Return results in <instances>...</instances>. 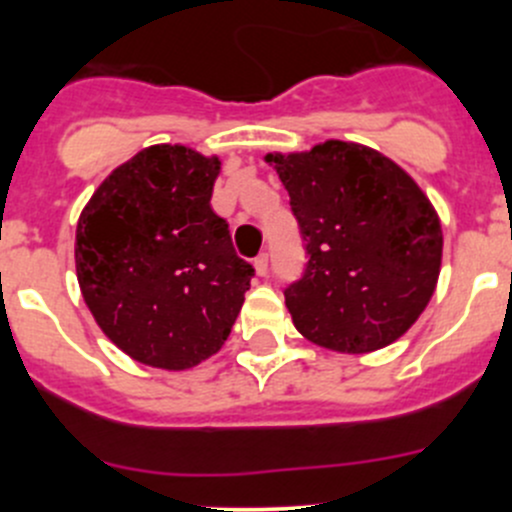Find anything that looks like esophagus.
Instances as JSON below:
<instances>
[{
	"instance_id": "1",
	"label": "esophagus",
	"mask_w": 512,
	"mask_h": 512,
	"mask_svg": "<svg viewBox=\"0 0 512 512\" xmlns=\"http://www.w3.org/2000/svg\"><path fill=\"white\" fill-rule=\"evenodd\" d=\"M267 267H270V255L267 252H260V255L255 257V272L260 277L267 275Z\"/></svg>"
}]
</instances>
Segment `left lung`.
<instances>
[{"label": "left lung", "mask_w": 512, "mask_h": 512, "mask_svg": "<svg viewBox=\"0 0 512 512\" xmlns=\"http://www.w3.org/2000/svg\"><path fill=\"white\" fill-rule=\"evenodd\" d=\"M299 223L307 270L285 289L302 337L342 354L389 347L421 317L441 272V220L416 180L374 148L324 141L267 153Z\"/></svg>", "instance_id": "obj_1"}]
</instances>
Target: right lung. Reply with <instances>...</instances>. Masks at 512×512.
<instances>
[{"mask_svg": "<svg viewBox=\"0 0 512 512\" xmlns=\"http://www.w3.org/2000/svg\"><path fill=\"white\" fill-rule=\"evenodd\" d=\"M218 156L143 148L96 188L76 225V277L121 352L183 371L225 344L255 275L210 208Z\"/></svg>", "mask_w": 512, "mask_h": 512, "instance_id": "1", "label": "right lung"}]
</instances>
